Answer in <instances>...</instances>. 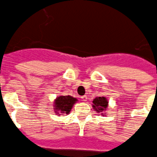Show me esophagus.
Wrapping results in <instances>:
<instances>
[{"instance_id":"1","label":"esophagus","mask_w":157,"mask_h":157,"mask_svg":"<svg viewBox=\"0 0 157 157\" xmlns=\"http://www.w3.org/2000/svg\"><path fill=\"white\" fill-rule=\"evenodd\" d=\"M80 98H81L82 101H87V97L86 95H84V96H81V97H80Z\"/></svg>"}]
</instances>
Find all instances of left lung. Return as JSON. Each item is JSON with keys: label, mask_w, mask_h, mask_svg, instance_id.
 <instances>
[{"label": "left lung", "mask_w": 157, "mask_h": 157, "mask_svg": "<svg viewBox=\"0 0 157 157\" xmlns=\"http://www.w3.org/2000/svg\"><path fill=\"white\" fill-rule=\"evenodd\" d=\"M109 101L105 97H96L92 100V107L97 113L101 116H105V111L108 109Z\"/></svg>", "instance_id": "obj_1"}]
</instances>
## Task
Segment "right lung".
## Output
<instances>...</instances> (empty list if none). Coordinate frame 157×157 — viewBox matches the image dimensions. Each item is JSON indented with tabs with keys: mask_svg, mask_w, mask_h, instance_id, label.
I'll use <instances>...</instances> for the list:
<instances>
[{
	"mask_svg": "<svg viewBox=\"0 0 157 157\" xmlns=\"http://www.w3.org/2000/svg\"><path fill=\"white\" fill-rule=\"evenodd\" d=\"M78 101V99L73 96L70 95H60L58 96L57 98L54 100V107L55 113L58 114L59 116L63 114H70L73 105Z\"/></svg>",
	"mask_w": 157,
	"mask_h": 157,
	"instance_id": "right-lung-1",
	"label": "right lung"
}]
</instances>
